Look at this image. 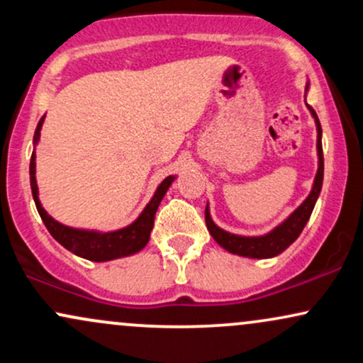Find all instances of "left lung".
<instances>
[{
    "instance_id": "obj_1",
    "label": "left lung",
    "mask_w": 363,
    "mask_h": 363,
    "mask_svg": "<svg viewBox=\"0 0 363 363\" xmlns=\"http://www.w3.org/2000/svg\"><path fill=\"white\" fill-rule=\"evenodd\" d=\"M309 89V83H307L306 91ZM309 107L312 118L315 119V128H318V157H319V167L318 174H315L314 186H312L311 194L307 196L306 201L302 203L297 210L291 213L285 222L278 225L277 228H273L269 234L259 235V237H244V235H235L230 232H225L220 227H216L210 216V210H205V220L206 227L210 230V234L213 239L218 242L225 251L237 254V256L244 257H254V259H266V257H274L278 254L285 251L290 244H294L297 240V237L301 235V232L306 227L307 220L311 218L312 210H314L315 201H318L320 187H323V176H324V158H323V143H320V135H323V129H320V123L318 119L315 111Z\"/></svg>"
}]
</instances>
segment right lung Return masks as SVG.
I'll return each instance as SVG.
<instances>
[{"mask_svg":"<svg viewBox=\"0 0 363 363\" xmlns=\"http://www.w3.org/2000/svg\"><path fill=\"white\" fill-rule=\"evenodd\" d=\"M43 116L35 128L34 135V143H37L40 138V128L44 123ZM174 176L165 177L160 182V186L157 187L155 194L150 199V203L145 206V210L141 211V215L128 227L119 228L116 232H94V230H82V228H72L66 227L60 222L52 218L51 215H48V211L44 210L43 205L39 201V189H37V181H35V152L32 153L30 158V187H32V196H34V201L39 211L40 218L45 225V228L49 230L54 239L60 242L62 247H66L68 251H72L77 256L85 257L90 261H111L118 259V257L131 256V254L141 251L150 240V232L153 228V220H155V213L158 210V205L164 199L165 193L174 182Z\"/></svg>","mask_w":363,"mask_h":363,"instance_id":"1","label":"right lung"}]
</instances>
